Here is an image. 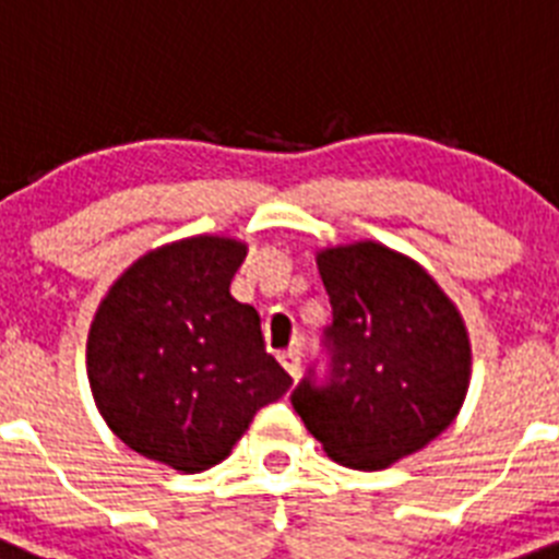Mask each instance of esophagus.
I'll return each instance as SVG.
<instances>
[{
	"instance_id": "esophagus-1",
	"label": "esophagus",
	"mask_w": 559,
	"mask_h": 559,
	"mask_svg": "<svg viewBox=\"0 0 559 559\" xmlns=\"http://www.w3.org/2000/svg\"><path fill=\"white\" fill-rule=\"evenodd\" d=\"M278 360H281V367L287 369V372L295 378V374H298V369H301V349H295V346H289L287 352H281Z\"/></svg>"
}]
</instances>
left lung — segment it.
I'll return each mask as SVG.
<instances>
[{
  "label": "left lung",
  "mask_w": 559,
  "mask_h": 559,
  "mask_svg": "<svg viewBox=\"0 0 559 559\" xmlns=\"http://www.w3.org/2000/svg\"><path fill=\"white\" fill-rule=\"evenodd\" d=\"M332 381H301L293 406L332 461L386 468L452 424L472 381L461 309L415 258L378 241L323 247Z\"/></svg>",
  "instance_id": "1"
}]
</instances>
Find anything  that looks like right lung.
Returning <instances> with one entry per match:
<instances>
[{
	"label": "right lung",
	"mask_w": 559,
	"mask_h": 559,
	"mask_svg": "<svg viewBox=\"0 0 559 559\" xmlns=\"http://www.w3.org/2000/svg\"><path fill=\"white\" fill-rule=\"evenodd\" d=\"M247 243L190 236L135 258L98 304L87 381L105 424L147 461L195 475L222 463L289 378L255 307L229 295Z\"/></svg>",
	"instance_id": "add662e5"
}]
</instances>
